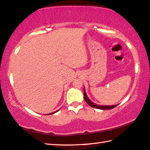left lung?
<instances>
[{
  "label": "left lung",
  "mask_w": 150,
  "mask_h": 150,
  "mask_svg": "<svg viewBox=\"0 0 150 150\" xmlns=\"http://www.w3.org/2000/svg\"><path fill=\"white\" fill-rule=\"evenodd\" d=\"M84 100L86 102L87 104L91 106V107L94 108V109H101V110H109V109H113V108H115V107H117V105H99L95 104V103L92 102V101L88 98V96H87L86 91H85V88H84Z\"/></svg>",
  "instance_id": "1"
}]
</instances>
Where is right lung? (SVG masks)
Returning <instances> with one entry per match:
<instances>
[{
    "instance_id": "add662e5",
    "label": "right lung",
    "mask_w": 150,
    "mask_h": 150,
    "mask_svg": "<svg viewBox=\"0 0 150 150\" xmlns=\"http://www.w3.org/2000/svg\"><path fill=\"white\" fill-rule=\"evenodd\" d=\"M59 110H56V111H55V112H52V113H50V114H47V115H52V114H54V113H56V112H57V111H58Z\"/></svg>"
}]
</instances>
